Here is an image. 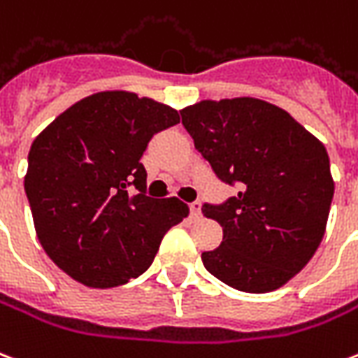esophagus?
Listing matches in <instances>:
<instances>
[{"mask_svg": "<svg viewBox=\"0 0 358 358\" xmlns=\"http://www.w3.org/2000/svg\"><path fill=\"white\" fill-rule=\"evenodd\" d=\"M189 210H191V215L199 217V215H201V201H193V203L189 204Z\"/></svg>", "mask_w": 358, "mask_h": 358, "instance_id": "1", "label": "esophagus"}]
</instances>
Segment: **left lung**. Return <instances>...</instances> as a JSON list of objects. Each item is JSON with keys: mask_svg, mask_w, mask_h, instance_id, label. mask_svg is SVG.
<instances>
[{"mask_svg": "<svg viewBox=\"0 0 358 358\" xmlns=\"http://www.w3.org/2000/svg\"><path fill=\"white\" fill-rule=\"evenodd\" d=\"M182 125L217 178L238 187L203 214L223 227L204 268L229 287L268 293L313 257L331 210L329 154L282 108L259 99L203 101L182 110Z\"/></svg>", "mask_w": 358, "mask_h": 358, "instance_id": "1", "label": "left lung"}]
</instances>
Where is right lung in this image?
<instances>
[{"label": "right lung", "instance_id": "add662e5", "mask_svg": "<svg viewBox=\"0 0 358 358\" xmlns=\"http://www.w3.org/2000/svg\"><path fill=\"white\" fill-rule=\"evenodd\" d=\"M180 122L171 106L127 92L90 95L31 144L24 180L46 255L88 287H116L150 268L187 206L148 197L141 157Z\"/></svg>", "mask_w": 358, "mask_h": 358}]
</instances>
